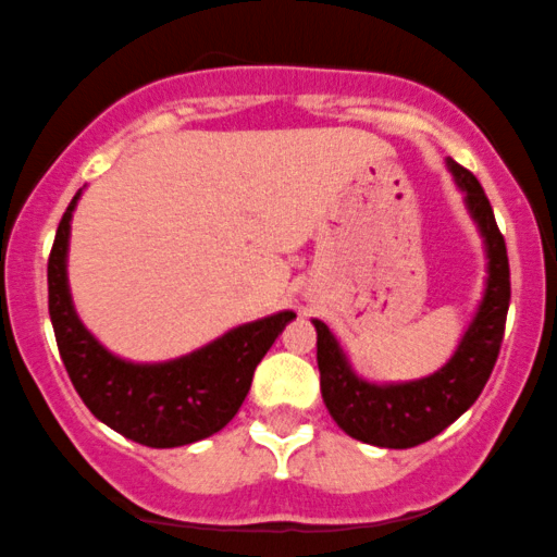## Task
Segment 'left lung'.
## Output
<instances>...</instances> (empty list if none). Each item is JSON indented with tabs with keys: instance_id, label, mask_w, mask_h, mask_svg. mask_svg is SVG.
Segmentation results:
<instances>
[{
	"instance_id": "obj_1",
	"label": "left lung",
	"mask_w": 557,
	"mask_h": 557,
	"mask_svg": "<svg viewBox=\"0 0 557 557\" xmlns=\"http://www.w3.org/2000/svg\"><path fill=\"white\" fill-rule=\"evenodd\" d=\"M455 185L466 195V209L484 237L486 285L479 309L460 344L444 368L418 381L372 383L357 375L325 322L311 320L317 330V368L320 391L330 418L357 442L386 449H409L431 442L455 423L484 391L505 335L510 307V264L503 232L494 222L484 187L468 169L447 158Z\"/></svg>"
}]
</instances>
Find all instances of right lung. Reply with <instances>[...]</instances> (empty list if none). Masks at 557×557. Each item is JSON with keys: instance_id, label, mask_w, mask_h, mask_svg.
I'll use <instances>...</instances> for the list:
<instances>
[{"instance_id": "right-lung-1", "label": "right lung", "mask_w": 557, "mask_h": 557, "mask_svg": "<svg viewBox=\"0 0 557 557\" xmlns=\"http://www.w3.org/2000/svg\"><path fill=\"white\" fill-rule=\"evenodd\" d=\"M82 189L60 219L47 261L50 320L73 388L100 423L152 449L185 447L222 431L246 401L256 364L293 311L246 322L166 362H132L108 351L78 320L69 288L71 219Z\"/></svg>"}]
</instances>
